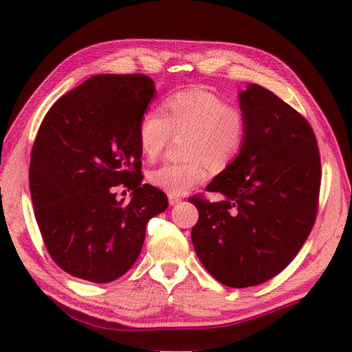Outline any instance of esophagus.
<instances>
[{"label":"esophagus","instance_id":"1","mask_svg":"<svg viewBox=\"0 0 352 352\" xmlns=\"http://www.w3.org/2000/svg\"><path fill=\"white\" fill-rule=\"evenodd\" d=\"M168 198H169L170 206H175V204L182 201V197H178V195H168Z\"/></svg>","mask_w":352,"mask_h":352}]
</instances>
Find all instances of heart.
<instances>
[{
  "label": "heart",
  "instance_id": "heart-1",
  "mask_svg": "<svg viewBox=\"0 0 352 352\" xmlns=\"http://www.w3.org/2000/svg\"><path fill=\"white\" fill-rule=\"evenodd\" d=\"M163 111L151 107L138 121L137 138L143 157L154 162L172 135H183V162L151 170L148 180L169 195H183L208 180V164L219 169L240 154L248 135L245 111L209 89L192 87L168 95Z\"/></svg>",
  "mask_w": 352,
  "mask_h": 352
}]
</instances>
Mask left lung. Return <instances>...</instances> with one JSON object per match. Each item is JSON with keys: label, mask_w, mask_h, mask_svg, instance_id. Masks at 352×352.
Here are the masks:
<instances>
[{"label": "left lung", "mask_w": 352, "mask_h": 352, "mask_svg": "<svg viewBox=\"0 0 352 352\" xmlns=\"http://www.w3.org/2000/svg\"><path fill=\"white\" fill-rule=\"evenodd\" d=\"M239 100L245 144L206 188L225 198H189L198 209L190 232L198 258L229 287L260 285L291 263L314 226L322 182L317 140L303 115L258 85Z\"/></svg>", "instance_id": "obj_1"}]
</instances>
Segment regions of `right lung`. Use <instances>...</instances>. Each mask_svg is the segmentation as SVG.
I'll list each match as a JSON object with an SVG mask.
<instances>
[{
    "label": "right lung",
    "instance_id": "1",
    "mask_svg": "<svg viewBox=\"0 0 352 352\" xmlns=\"http://www.w3.org/2000/svg\"><path fill=\"white\" fill-rule=\"evenodd\" d=\"M155 94L143 74L95 75L56 101L38 129L29 186L44 245L63 271L109 283L142 252L146 225L168 208L142 184L137 127ZM117 186L133 190L127 205Z\"/></svg>",
    "mask_w": 352,
    "mask_h": 352
}]
</instances>
